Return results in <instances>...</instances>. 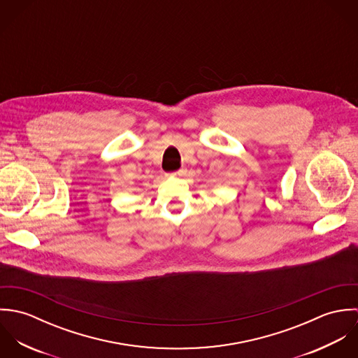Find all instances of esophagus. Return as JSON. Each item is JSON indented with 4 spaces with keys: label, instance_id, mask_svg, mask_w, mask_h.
<instances>
[{
    "label": "esophagus",
    "instance_id": "34e87169",
    "mask_svg": "<svg viewBox=\"0 0 358 358\" xmlns=\"http://www.w3.org/2000/svg\"><path fill=\"white\" fill-rule=\"evenodd\" d=\"M182 175H185V171H178V172L169 173V176H182Z\"/></svg>",
    "mask_w": 358,
    "mask_h": 358
}]
</instances>
